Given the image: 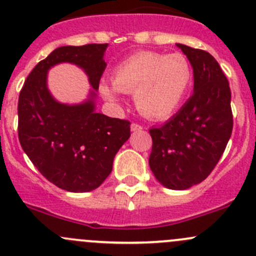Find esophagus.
Returning <instances> with one entry per match:
<instances>
[{
    "instance_id": "1",
    "label": "esophagus",
    "mask_w": 256,
    "mask_h": 256,
    "mask_svg": "<svg viewBox=\"0 0 256 256\" xmlns=\"http://www.w3.org/2000/svg\"><path fill=\"white\" fill-rule=\"evenodd\" d=\"M144 126H141L140 124H136V122H132L131 124V131H140L142 130Z\"/></svg>"
}]
</instances>
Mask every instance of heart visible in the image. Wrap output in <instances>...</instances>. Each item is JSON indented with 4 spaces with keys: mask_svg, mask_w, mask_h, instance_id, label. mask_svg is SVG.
I'll return each mask as SVG.
<instances>
[{
    "mask_svg": "<svg viewBox=\"0 0 256 256\" xmlns=\"http://www.w3.org/2000/svg\"><path fill=\"white\" fill-rule=\"evenodd\" d=\"M192 82V64L183 54L140 52L121 62L114 69V85L102 82L100 92L110 102H115L118 92H135L138 112L160 120L176 112Z\"/></svg>",
    "mask_w": 256,
    "mask_h": 256,
    "instance_id": "heart-1",
    "label": "heart"
}]
</instances>
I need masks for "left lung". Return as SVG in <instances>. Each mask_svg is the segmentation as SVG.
I'll return each mask as SVG.
<instances>
[{
  "label": "left lung",
  "mask_w": 256,
  "mask_h": 256,
  "mask_svg": "<svg viewBox=\"0 0 256 256\" xmlns=\"http://www.w3.org/2000/svg\"><path fill=\"white\" fill-rule=\"evenodd\" d=\"M190 62L194 92L176 115L150 128L148 164L170 190H187L204 180L220 160L233 131L232 92L226 74L212 54L180 44Z\"/></svg>",
  "instance_id": "obj_1"
}]
</instances>
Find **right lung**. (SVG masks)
<instances>
[{
    "label": "right lung",
    "mask_w": 256,
    "mask_h": 256,
    "mask_svg": "<svg viewBox=\"0 0 256 256\" xmlns=\"http://www.w3.org/2000/svg\"><path fill=\"white\" fill-rule=\"evenodd\" d=\"M106 47L92 43L54 49L33 68L18 98L23 151L49 182L69 192H89L106 180L116 152L130 138L131 122L95 112V92L79 105L56 102L47 88V73L58 63L76 64L98 90Z\"/></svg>",
    "instance_id": "1"
}]
</instances>
